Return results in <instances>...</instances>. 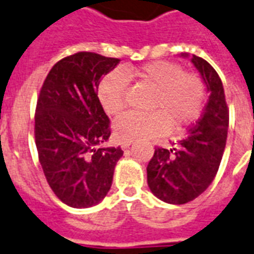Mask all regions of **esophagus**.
I'll return each mask as SVG.
<instances>
[{
  "instance_id": "esophagus-1",
  "label": "esophagus",
  "mask_w": 254,
  "mask_h": 254,
  "mask_svg": "<svg viewBox=\"0 0 254 254\" xmlns=\"http://www.w3.org/2000/svg\"><path fill=\"white\" fill-rule=\"evenodd\" d=\"M131 144H132V140H123V141L121 143V145L123 149H127V148H129Z\"/></svg>"
}]
</instances>
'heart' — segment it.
Listing matches in <instances>:
<instances>
[{"instance_id": "1", "label": "heart", "mask_w": 254, "mask_h": 254, "mask_svg": "<svg viewBox=\"0 0 254 254\" xmlns=\"http://www.w3.org/2000/svg\"><path fill=\"white\" fill-rule=\"evenodd\" d=\"M127 76H136L155 88L151 107L155 111H126L115 121V132L123 140L147 139L165 133L169 123L176 127L191 125L202 114L206 88L202 78L184 72L176 63H148L135 70H111L98 85V99L107 114H117L125 105Z\"/></svg>"}]
</instances>
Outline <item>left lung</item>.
<instances>
[{"mask_svg":"<svg viewBox=\"0 0 254 254\" xmlns=\"http://www.w3.org/2000/svg\"><path fill=\"white\" fill-rule=\"evenodd\" d=\"M191 62L210 92L203 114L176 147H156L147 166L151 191L172 204L188 203L210 186L218 173L228 132L230 111L220 77L204 59L192 55Z\"/></svg>","mask_w":254,"mask_h":254,"instance_id":"8db88e82","label":"left lung"}]
</instances>
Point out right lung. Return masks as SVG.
<instances>
[{"label":"right lung","mask_w":254,"mask_h":254,"mask_svg":"<svg viewBox=\"0 0 254 254\" xmlns=\"http://www.w3.org/2000/svg\"><path fill=\"white\" fill-rule=\"evenodd\" d=\"M119 62L76 52L59 60L40 88L34 127L39 162L55 195L70 207L99 203L123 156L121 147H102L111 129L98 99L99 81Z\"/></svg>","instance_id":"1"}]
</instances>
